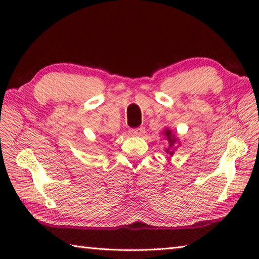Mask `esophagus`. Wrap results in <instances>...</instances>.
<instances>
[{
    "instance_id": "1",
    "label": "esophagus",
    "mask_w": 259,
    "mask_h": 259,
    "mask_svg": "<svg viewBox=\"0 0 259 259\" xmlns=\"http://www.w3.org/2000/svg\"><path fill=\"white\" fill-rule=\"evenodd\" d=\"M130 133L135 135V136H142V135L145 134V128H144V126H139V128L131 129Z\"/></svg>"
}]
</instances>
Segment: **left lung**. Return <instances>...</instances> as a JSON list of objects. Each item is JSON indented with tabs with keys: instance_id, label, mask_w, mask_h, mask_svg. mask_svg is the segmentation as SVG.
I'll use <instances>...</instances> for the list:
<instances>
[{
	"instance_id": "obj_1",
	"label": "left lung",
	"mask_w": 259,
	"mask_h": 259,
	"mask_svg": "<svg viewBox=\"0 0 259 259\" xmlns=\"http://www.w3.org/2000/svg\"><path fill=\"white\" fill-rule=\"evenodd\" d=\"M164 135L166 136V139H168V142H169V146H170V148H171L172 146H174V144H175V142H176V138H175V136L171 134V131L170 130H164ZM166 152L169 153V154H171L172 155V151H170V150H166Z\"/></svg>"
}]
</instances>
